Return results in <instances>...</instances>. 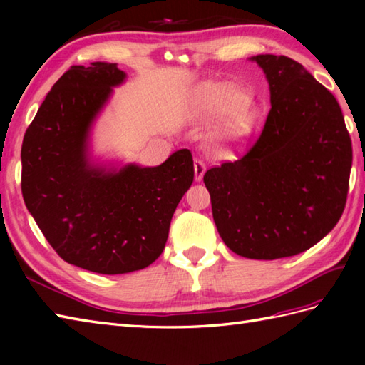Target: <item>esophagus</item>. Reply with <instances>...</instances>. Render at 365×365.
<instances>
[{"label":"esophagus","instance_id":"esophagus-1","mask_svg":"<svg viewBox=\"0 0 365 365\" xmlns=\"http://www.w3.org/2000/svg\"><path fill=\"white\" fill-rule=\"evenodd\" d=\"M204 173H205V165L200 160H196L195 161V178H196V182L202 180Z\"/></svg>","mask_w":365,"mask_h":365}]
</instances>
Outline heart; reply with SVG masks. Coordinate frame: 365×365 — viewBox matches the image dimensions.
Segmentation results:
<instances>
[{
    "mask_svg": "<svg viewBox=\"0 0 365 365\" xmlns=\"http://www.w3.org/2000/svg\"><path fill=\"white\" fill-rule=\"evenodd\" d=\"M245 102L246 97L243 92L230 86L215 91L208 97L204 106L205 114L212 119H222L216 131L220 143L234 144L251 133L254 114Z\"/></svg>",
    "mask_w": 365,
    "mask_h": 365,
    "instance_id": "1",
    "label": "heart"
}]
</instances>
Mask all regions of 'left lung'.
<instances>
[{
    "label": "left lung",
    "mask_w": 365,
    "mask_h": 365,
    "mask_svg": "<svg viewBox=\"0 0 365 365\" xmlns=\"http://www.w3.org/2000/svg\"><path fill=\"white\" fill-rule=\"evenodd\" d=\"M250 61L269 86L265 127L237 161L208 169L204 183L229 250L274 260L307 251L334 229L353 149L336 97L299 63L274 54Z\"/></svg>",
    "instance_id": "obj_1"
}]
</instances>
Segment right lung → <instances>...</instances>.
<instances>
[{
    "mask_svg": "<svg viewBox=\"0 0 365 365\" xmlns=\"http://www.w3.org/2000/svg\"><path fill=\"white\" fill-rule=\"evenodd\" d=\"M125 80L118 64L72 67L46 94L21 145L28 212L61 259L100 274L131 273L160 257L195 178L188 149L160 166L94 158L92 128Z\"/></svg>",
    "mask_w": 365,
    "mask_h": 365,
    "instance_id": "right-lung-1",
    "label": "right lung"
}]
</instances>
